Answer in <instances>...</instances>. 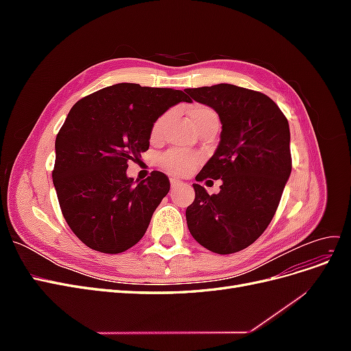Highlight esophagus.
Wrapping results in <instances>:
<instances>
[{"instance_id": "1", "label": "esophagus", "mask_w": 351, "mask_h": 351, "mask_svg": "<svg viewBox=\"0 0 351 351\" xmlns=\"http://www.w3.org/2000/svg\"><path fill=\"white\" fill-rule=\"evenodd\" d=\"M169 183H171V187H173V189H174V187H177V186L180 184V182H178L177 178H171V180H169Z\"/></svg>"}]
</instances>
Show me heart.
<instances>
[{"mask_svg":"<svg viewBox=\"0 0 351 351\" xmlns=\"http://www.w3.org/2000/svg\"><path fill=\"white\" fill-rule=\"evenodd\" d=\"M187 115H189L190 123H192V125L196 130L206 124L218 123L217 112L212 108L206 107V105H202V104H193V105H190V107H187ZM168 120H169V112H165L161 117H158L152 125V130H151L152 139H158V137L162 134ZM159 162H161V165L165 169H168L169 173L180 176V174H186L187 171H190V169L196 165L197 159L192 155H187V154L178 152V151H171V152H167L161 159H159Z\"/></svg>","mask_w":351,"mask_h":351,"instance_id":"heart-1","label":"heart"}]
</instances>
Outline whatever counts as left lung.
<instances>
[{
	"label": "left lung",
	"mask_w": 351,
	"mask_h": 351,
	"mask_svg": "<svg viewBox=\"0 0 351 351\" xmlns=\"http://www.w3.org/2000/svg\"><path fill=\"white\" fill-rule=\"evenodd\" d=\"M184 90L215 110L222 124L215 154L196 176V182L219 178L221 190L208 195L193 184L187 227L208 250L236 253L259 239L278 208L291 174L289 121L261 92L228 83Z\"/></svg>",
	"instance_id": "8db88e82"
}]
</instances>
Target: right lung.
I'll use <instances>...</instances> for the list:
<instances>
[{"instance_id":"add662e5","label":"right lung","mask_w":351,"mask_h":351,"mask_svg":"<svg viewBox=\"0 0 351 351\" xmlns=\"http://www.w3.org/2000/svg\"><path fill=\"white\" fill-rule=\"evenodd\" d=\"M189 101L183 90L117 83L73 105L56 139L52 182L69 227L88 247L115 254L143 237L169 180L154 171L134 182L127 162L149 149L158 117Z\"/></svg>"}]
</instances>
